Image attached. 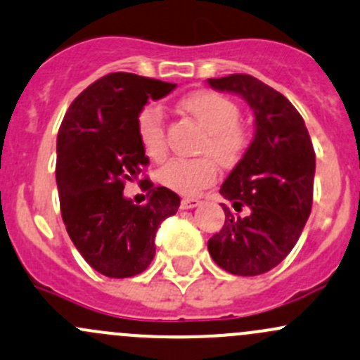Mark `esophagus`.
<instances>
[{
	"mask_svg": "<svg viewBox=\"0 0 360 360\" xmlns=\"http://www.w3.org/2000/svg\"><path fill=\"white\" fill-rule=\"evenodd\" d=\"M200 205L198 198H183L181 200V209L188 210V209H195V207Z\"/></svg>",
	"mask_w": 360,
	"mask_h": 360,
	"instance_id": "esophagus-1",
	"label": "esophagus"
}]
</instances>
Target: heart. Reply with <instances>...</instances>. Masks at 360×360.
Here are the masks:
<instances>
[{
  "instance_id": "heart-1",
  "label": "heart",
  "mask_w": 360,
  "mask_h": 360,
  "mask_svg": "<svg viewBox=\"0 0 360 360\" xmlns=\"http://www.w3.org/2000/svg\"><path fill=\"white\" fill-rule=\"evenodd\" d=\"M181 108L205 129L196 158H172L160 167L157 179L162 186L181 193L196 195L215 183L219 162L233 165L243 157L248 146V132L238 122L240 107L217 91H195L181 101ZM138 138L143 150L153 160H162L167 151L165 117L160 105L148 103L138 113Z\"/></svg>"
}]
</instances>
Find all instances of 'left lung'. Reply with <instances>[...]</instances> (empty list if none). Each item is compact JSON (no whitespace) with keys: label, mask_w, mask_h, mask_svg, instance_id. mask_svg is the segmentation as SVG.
Here are the masks:
<instances>
[{"label":"left lung","mask_w":360,"mask_h":360,"mask_svg":"<svg viewBox=\"0 0 360 360\" xmlns=\"http://www.w3.org/2000/svg\"><path fill=\"white\" fill-rule=\"evenodd\" d=\"M217 91L243 98L255 115V136L222 183L231 205L222 229L209 240L214 262L236 276L274 269L300 238L312 209L316 153L297 108L248 74L209 79Z\"/></svg>","instance_id":"1"}]
</instances>
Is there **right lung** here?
Here are the masks:
<instances>
[{
  "label": "right lung",
  "instance_id": "add662e5",
  "mask_svg": "<svg viewBox=\"0 0 360 360\" xmlns=\"http://www.w3.org/2000/svg\"><path fill=\"white\" fill-rule=\"evenodd\" d=\"M174 88L172 82L113 72L72 101L60 126L56 186L62 219L79 253L107 278L145 271L155 257L158 226L179 209L176 193L153 188L150 181L145 205L122 193L126 181L150 162L138 138V113Z\"/></svg>",
  "mask_w": 360,
  "mask_h": 360
}]
</instances>
